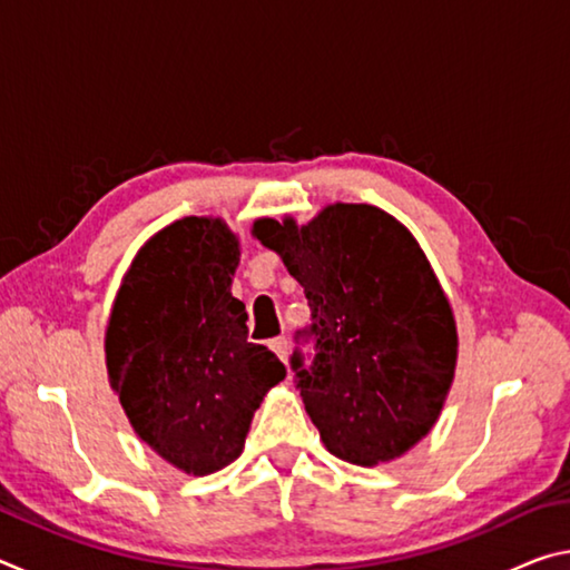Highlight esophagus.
<instances>
[{"label":"esophagus","instance_id":"esophagus-1","mask_svg":"<svg viewBox=\"0 0 570 570\" xmlns=\"http://www.w3.org/2000/svg\"><path fill=\"white\" fill-rule=\"evenodd\" d=\"M268 346H272V352H274L284 364L288 362V342L284 340V336H278V340H272V342H268Z\"/></svg>","mask_w":570,"mask_h":570}]
</instances>
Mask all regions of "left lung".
Wrapping results in <instances>:
<instances>
[{"label": "left lung", "mask_w": 570, "mask_h": 570, "mask_svg": "<svg viewBox=\"0 0 570 570\" xmlns=\"http://www.w3.org/2000/svg\"><path fill=\"white\" fill-rule=\"evenodd\" d=\"M312 308L314 362L292 356L296 387L324 448L374 468L435 428L455 380L450 298L407 228L366 204H330L308 224L258 218Z\"/></svg>", "instance_id": "left-lung-1"}]
</instances>
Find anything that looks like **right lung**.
<instances>
[{
  "label": "right lung",
  "instance_id": "right-lung-1",
  "mask_svg": "<svg viewBox=\"0 0 570 570\" xmlns=\"http://www.w3.org/2000/svg\"><path fill=\"white\" fill-rule=\"evenodd\" d=\"M238 256L224 218L173 220L135 254L105 330L135 435L196 478L244 452L254 412L286 377L274 352L246 342V306L230 294Z\"/></svg>",
  "mask_w": 570,
  "mask_h": 570
}]
</instances>
